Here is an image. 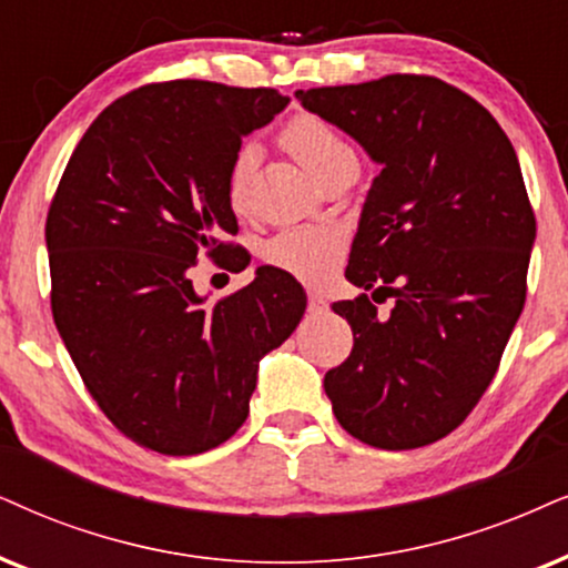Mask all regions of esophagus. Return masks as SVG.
<instances>
[{
	"mask_svg": "<svg viewBox=\"0 0 568 568\" xmlns=\"http://www.w3.org/2000/svg\"><path fill=\"white\" fill-rule=\"evenodd\" d=\"M306 306H308V312H325L327 301L322 298L317 291H306Z\"/></svg>",
	"mask_w": 568,
	"mask_h": 568,
	"instance_id": "obj_1",
	"label": "esophagus"
}]
</instances>
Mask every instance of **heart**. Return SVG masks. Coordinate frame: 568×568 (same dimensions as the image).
I'll use <instances>...</instances> for the list:
<instances>
[{
	"instance_id": "b5f03b06",
	"label": "heart",
	"mask_w": 568,
	"mask_h": 568,
	"mask_svg": "<svg viewBox=\"0 0 568 568\" xmlns=\"http://www.w3.org/2000/svg\"><path fill=\"white\" fill-rule=\"evenodd\" d=\"M280 143H283V149L293 160L304 164L317 178L341 156L354 154L348 143L343 141V135L325 118L314 112L293 114L288 123L283 125V131H280ZM251 175H254V149L241 146L225 175L227 204L239 214L248 210ZM346 248V233L337 231L333 225L291 227V231L277 233L275 239L267 241L264 262L270 267L304 280V283H322V280H327L341 267Z\"/></svg>"
}]
</instances>
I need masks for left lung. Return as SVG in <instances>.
Returning <instances> with one entry per match:
<instances>
[{"label": "left lung", "instance_id": "1", "mask_svg": "<svg viewBox=\"0 0 568 568\" xmlns=\"http://www.w3.org/2000/svg\"><path fill=\"white\" fill-rule=\"evenodd\" d=\"M296 97L379 162L346 270L364 293L333 304L354 348L325 393L356 440L422 448L479 404L527 301L537 222L519 160L498 120L435 75Z\"/></svg>", "mask_w": 568, "mask_h": 568}]
</instances>
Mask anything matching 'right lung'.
I'll list each match as a JSON object with an SVG mask.
<instances>
[{
    "label": "right lung",
    "mask_w": 568,
    "mask_h": 568,
    "mask_svg": "<svg viewBox=\"0 0 568 568\" xmlns=\"http://www.w3.org/2000/svg\"><path fill=\"white\" fill-rule=\"evenodd\" d=\"M291 99L212 81L146 83L78 141L47 214L52 314L85 390L133 443L164 456L217 448L248 416L260 358L304 317L288 272L204 304V254L246 267L225 175L243 135Z\"/></svg>",
    "instance_id": "1"
}]
</instances>
